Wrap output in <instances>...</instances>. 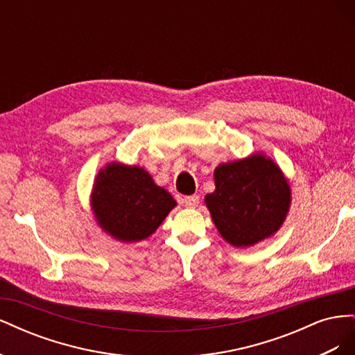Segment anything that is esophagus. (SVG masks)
Segmentation results:
<instances>
[{
  "label": "esophagus",
  "mask_w": 355,
  "mask_h": 355,
  "mask_svg": "<svg viewBox=\"0 0 355 355\" xmlns=\"http://www.w3.org/2000/svg\"><path fill=\"white\" fill-rule=\"evenodd\" d=\"M184 202H185V206H187V207L194 209V207H197V206H198V202H200V197H198V196H191V197H185V198H184Z\"/></svg>",
  "instance_id": "34e87169"
}]
</instances>
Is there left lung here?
Listing matches in <instances>:
<instances>
[{"label": "left lung", "instance_id": "obj_1", "mask_svg": "<svg viewBox=\"0 0 355 355\" xmlns=\"http://www.w3.org/2000/svg\"><path fill=\"white\" fill-rule=\"evenodd\" d=\"M214 184L206 204L218 231L232 245H253L282 227L290 189L270 158L256 154L222 164L214 170Z\"/></svg>", "mask_w": 355, "mask_h": 355}]
</instances>
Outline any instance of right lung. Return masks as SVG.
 I'll use <instances>...</instances> for the list:
<instances>
[{"instance_id": "obj_1", "label": "right lung", "mask_w": 355, "mask_h": 355, "mask_svg": "<svg viewBox=\"0 0 355 355\" xmlns=\"http://www.w3.org/2000/svg\"><path fill=\"white\" fill-rule=\"evenodd\" d=\"M93 210L101 227L121 241L149 237L176 206L168 192L141 167L106 166L93 188Z\"/></svg>"}]
</instances>
